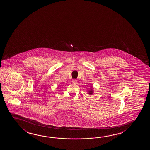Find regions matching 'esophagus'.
<instances>
[{"instance_id":"esophagus-1","label":"esophagus","mask_w":150,"mask_h":150,"mask_svg":"<svg viewBox=\"0 0 150 150\" xmlns=\"http://www.w3.org/2000/svg\"><path fill=\"white\" fill-rule=\"evenodd\" d=\"M72 82L74 83H77V80L76 79H73V80H72Z\"/></svg>"}]
</instances>
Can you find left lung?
I'll use <instances>...</instances> for the list:
<instances>
[{
	"mask_svg": "<svg viewBox=\"0 0 150 150\" xmlns=\"http://www.w3.org/2000/svg\"><path fill=\"white\" fill-rule=\"evenodd\" d=\"M93 91L92 90H91V91H89V94H93Z\"/></svg>",
	"mask_w": 150,
	"mask_h": 150,
	"instance_id": "8db88e82",
	"label": "left lung"
}]
</instances>
